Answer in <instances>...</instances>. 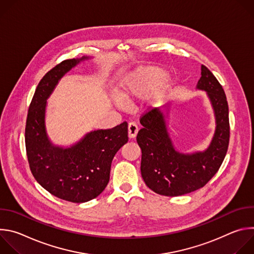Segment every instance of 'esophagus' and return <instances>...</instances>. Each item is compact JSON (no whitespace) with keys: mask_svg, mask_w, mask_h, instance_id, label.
Here are the masks:
<instances>
[{"mask_svg":"<svg viewBox=\"0 0 254 254\" xmlns=\"http://www.w3.org/2000/svg\"><path fill=\"white\" fill-rule=\"evenodd\" d=\"M137 131H138V127H137L136 124L134 122H129L128 123V136L130 138H133L136 135Z\"/></svg>","mask_w":254,"mask_h":254,"instance_id":"34e87169","label":"esophagus"}]
</instances>
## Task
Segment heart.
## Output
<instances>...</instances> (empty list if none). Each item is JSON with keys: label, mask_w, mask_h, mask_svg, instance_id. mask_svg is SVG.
Instances as JSON below:
<instances>
[{"label": "heart", "mask_w": 254, "mask_h": 254, "mask_svg": "<svg viewBox=\"0 0 254 254\" xmlns=\"http://www.w3.org/2000/svg\"><path fill=\"white\" fill-rule=\"evenodd\" d=\"M165 76V72L156 67H150L138 71L133 76L127 80L124 86L120 89L119 94L123 100H132L133 98L141 97L147 94L157 83H159ZM163 92L161 89L154 93L155 98H160ZM117 104L123 106V101L117 99Z\"/></svg>", "instance_id": "heart-1"}]
</instances>
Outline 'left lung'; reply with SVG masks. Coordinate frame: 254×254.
I'll list each match as a JSON object with an SVG mask.
<instances>
[{
  "mask_svg": "<svg viewBox=\"0 0 254 254\" xmlns=\"http://www.w3.org/2000/svg\"><path fill=\"white\" fill-rule=\"evenodd\" d=\"M197 87L205 90L216 116V131L203 153L183 155L175 151L163 114L157 108L144 112L136 135L141 150L140 172L146 185L164 196H181L204 187L218 172L226 156L229 136L228 102L222 85L204 65Z\"/></svg>",
  "mask_w": 254,
  "mask_h": 254,
  "instance_id": "obj_1",
  "label": "left lung"
}]
</instances>
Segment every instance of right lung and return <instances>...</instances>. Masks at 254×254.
Segmentation results:
<instances>
[{"instance_id":"add662e5","label":"right lung","mask_w":254,"mask_h":254,"mask_svg":"<svg viewBox=\"0 0 254 254\" xmlns=\"http://www.w3.org/2000/svg\"><path fill=\"white\" fill-rule=\"evenodd\" d=\"M67 59L43 76L29 105L25 127L28 163L36 181L59 199L83 203L97 197L110 181L112 162L128 140L127 123L89 132L69 149L50 143L44 125L46 99L58 80L80 60Z\"/></svg>"}]
</instances>
